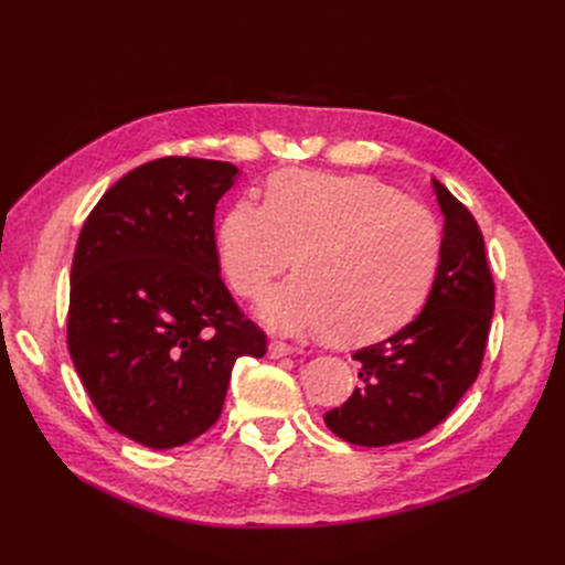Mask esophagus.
Segmentation results:
<instances>
[{
  "label": "esophagus",
  "instance_id": "34e87169",
  "mask_svg": "<svg viewBox=\"0 0 565 565\" xmlns=\"http://www.w3.org/2000/svg\"><path fill=\"white\" fill-rule=\"evenodd\" d=\"M267 354H270L273 360H281V358H288V354H292V348L284 341H273L270 348H267Z\"/></svg>",
  "mask_w": 565,
  "mask_h": 565
}]
</instances>
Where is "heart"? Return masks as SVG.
I'll list each match as a JSON object with an SVG mask.
<instances>
[{
	"mask_svg": "<svg viewBox=\"0 0 565 565\" xmlns=\"http://www.w3.org/2000/svg\"><path fill=\"white\" fill-rule=\"evenodd\" d=\"M220 265L245 300H263L300 254L302 275L263 307L281 334L369 343L396 332L426 302L441 260V228L426 205L369 175L281 171L265 203L237 199L217 233Z\"/></svg>",
	"mask_w": 565,
	"mask_h": 565,
	"instance_id": "obj_1",
	"label": "heart"
}]
</instances>
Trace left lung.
I'll list each match as a JSON object with an SVG mask.
<instances>
[{
	"label": "left lung",
	"mask_w": 565,
	"mask_h": 565,
	"mask_svg": "<svg viewBox=\"0 0 565 565\" xmlns=\"http://www.w3.org/2000/svg\"><path fill=\"white\" fill-rule=\"evenodd\" d=\"M444 213L441 260L424 311L390 339L352 354L362 384L324 414L350 444L390 447L439 426L481 373L494 313V279L483 233L447 188L433 178Z\"/></svg>",
	"instance_id": "8db88e82"
}]
</instances>
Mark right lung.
<instances>
[{
  "instance_id": "right-lung-1",
  "label": "right lung",
  "mask_w": 565,
  "mask_h": 565,
  "mask_svg": "<svg viewBox=\"0 0 565 565\" xmlns=\"http://www.w3.org/2000/svg\"><path fill=\"white\" fill-rule=\"evenodd\" d=\"M231 162L167 156L116 181L73 256L66 341L107 426L181 447L222 414L233 362L267 339L220 277L215 207Z\"/></svg>"
}]
</instances>
